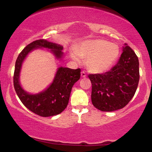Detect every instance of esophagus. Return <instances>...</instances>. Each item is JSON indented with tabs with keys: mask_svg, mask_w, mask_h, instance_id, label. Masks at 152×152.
Returning <instances> with one entry per match:
<instances>
[{
	"mask_svg": "<svg viewBox=\"0 0 152 152\" xmlns=\"http://www.w3.org/2000/svg\"><path fill=\"white\" fill-rule=\"evenodd\" d=\"M81 75L82 77H87V75H86V72H85V71H82L81 72Z\"/></svg>",
	"mask_w": 152,
	"mask_h": 152,
	"instance_id": "obj_1",
	"label": "esophagus"
}]
</instances>
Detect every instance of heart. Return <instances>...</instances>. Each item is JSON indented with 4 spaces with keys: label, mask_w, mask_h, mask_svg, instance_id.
I'll return each mask as SVG.
<instances>
[{
    "label": "heart",
    "mask_w": 152,
    "mask_h": 152,
    "mask_svg": "<svg viewBox=\"0 0 152 152\" xmlns=\"http://www.w3.org/2000/svg\"><path fill=\"white\" fill-rule=\"evenodd\" d=\"M116 45L104 40L95 39L86 41L71 53L73 60L79 61V57L86 58V65L89 72L95 74L104 73L115 63L119 55Z\"/></svg>",
    "instance_id": "1"
}]
</instances>
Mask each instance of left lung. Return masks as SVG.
I'll use <instances>...</instances> for the list:
<instances>
[{
	"instance_id": "obj_1",
	"label": "left lung",
	"mask_w": 152,
	"mask_h": 152,
	"mask_svg": "<svg viewBox=\"0 0 152 152\" xmlns=\"http://www.w3.org/2000/svg\"><path fill=\"white\" fill-rule=\"evenodd\" d=\"M91 102L102 111L124 108L134 96L140 79L139 60L126 43L118 63L102 74H90Z\"/></svg>"
}]
</instances>
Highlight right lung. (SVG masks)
<instances>
[{"instance_id":"1","label":"right lung","mask_w":152,"mask_h":152,"mask_svg":"<svg viewBox=\"0 0 152 152\" xmlns=\"http://www.w3.org/2000/svg\"><path fill=\"white\" fill-rule=\"evenodd\" d=\"M38 49L50 50L57 60H61L63 57V47L60 45L44 39L31 42L20 52L16 61L13 77L14 87L21 102L32 112L42 117L56 115L62 112L67 106L72 87L80 79L81 69L59 66L52 83L46 89L38 94H29L21 86L20 73L23 63L28 55Z\"/></svg>"}]
</instances>
